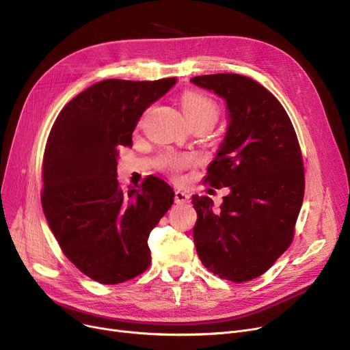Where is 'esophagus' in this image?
I'll return each instance as SVG.
<instances>
[{"instance_id":"34e87169","label":"esophagus","mask_w":350,"mask_h":350,"mask_svg":"<svg viewBox=\"0 0 350 350\" xmlns=\"http://www.w3.org/2000/svg\"><path fill=\"white\" fill-rule=\"evenodd\" d=\"M174 201H176V204H186V203H189V201H190V197H189V194L186 191L177 190L174 193Z\"/></svg>"}]
</instances>
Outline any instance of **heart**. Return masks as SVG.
Instances as JSON below:
<instances>
[{
  "label": "heart",
  "instance_id": "heart-1",
  "mask_svg": "<svg viewBox=\"0 0 350 350\" xmlns=\"http://www.w3.org/2000/svg\"><path fill=\"white\" fill-rule=\"evenodd\" d=\"M181 107L185 112L187 120L193 124L200 120H210L215 122L218 118V106L217 103L210 99L208 96L198 94V92H186L181 96ZM193 163L191 157L185 154H167L160 159L159 165L173 174H177L178 172L185 170L186 167Z\"/></svg>",
  "mask_w": 350,
  "mask_h": 350
}]
</instances>
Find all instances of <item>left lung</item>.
I'll list each match as a JSON object with an SVG mask.
<instances>
[{
  "mask_svg": "<svg viewBox=\"0 0 350 350\" xmlns=\"http://www.w3.org/2000/svg\"><path fill=\"white\" fill-rule=\"evenodd\" d=\"M227 105L228 127L206 181L230 187L214 211L207 196H193V230L203 265L219 278H258L291 245L305 191L298 137L280 100L237 73L191 78Z\"/></svg>",
  "mask_w": 350,
  "mask_h": 350,
  "instance_id": "8db88e82",
  "label": "left lung"
}]
</instances>
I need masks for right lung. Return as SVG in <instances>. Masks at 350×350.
<instances>
[{"label": "right lung", "mask_w": 350, "mask_h": 350, "mask_svg": "<svg viewBox=\"0 0 350 350\" xmlns=\"http://www.w3.org/2000/svg\"><path fill=\"white\" fill-rule=\"evenodd\" d=\"M176 82L94 83L65 105L51 129L42 161L44 214L66 258L100 284L132 280L152 262L147 240L174 191L154 176L123 190L118 157L122 146L132 147L144 110Z\"/></svg>", "instance_id": "1"}]
</instances>
